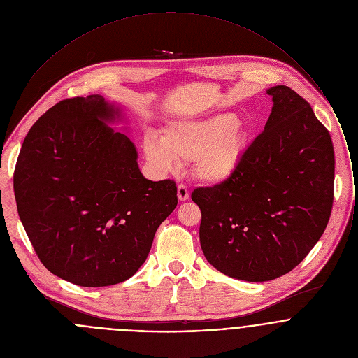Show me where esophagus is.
<instances>
[{"mask_svg": "<svg viewBox=\"0 0 358 358\" xmlns=\"http://www.w3.org/2000/svg\"><path fill=\"white\" fill-rule=\"evenodd\" d=\"M189 197H190V194H189L187 187L183 186V185H179L178 186V200L179 201H187Z\"/></svg>", "mask_w": 358, "mask_h": 358, "instance_id": "1", "label": "esophagus"}]
</instances>
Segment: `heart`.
Wrapping results in <instances>:
<instances>
[{"label": "heart", "mask_w": 358, "mask_h": 358, "mask_svg": "<svg viewBox=\"0 0 358 358\" xmlns=\"http://www.w3.org/2000/svg\"><path fill=\"white\" fill-rule=\"evenodd\" d=\"M251 134L234 113H216L203 118L169 122L162 138L150 134L142 143L149 166L158 175L193 161V175L205 185L217 186L238 171Z\"/></svg>", "instance_id": "b5f03b06"}]
</instances>
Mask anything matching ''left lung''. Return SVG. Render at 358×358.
Returning a JSON list of instances; mask_svg holds the SVG:
<instances>
[{
  "label": "left lung",
  "instance_id": "left-lung-1",
  "mask_svg": "<svg viewBox=\"0 0 358 358\" xmlns=\"http://www.w3.org/2000/svg\"><path fill=\"white\" fill-rule=\"evenodd\" d=\"M273 107L237 173L199 187L200 243L220 273L270 281L296 267L322 236L332 209L335 154L331 135L294 90L266 91Z\"/></svg>",
  "mask_w": 358,
  "mask_h": 358
}]
</instances>
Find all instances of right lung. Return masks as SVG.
<instances>
[{"label":"right lung","mask_w":358,"mask_h":358,"mask_svg":"<svg viewBox=\"0 0 358 358\" xmlns=\"http://www.w3.org/2000/svg\"><path fill=\"white\" fill-rule=\"evenodd\" d=\"M120 122L122 107L102 95L62 101L30 128L15 168L17 213L34 251L80 287L131 278L178 204L175 182L142 175L127 127H110Z\"/></svg>","instance_id":"obj_1"}]
</instances>
